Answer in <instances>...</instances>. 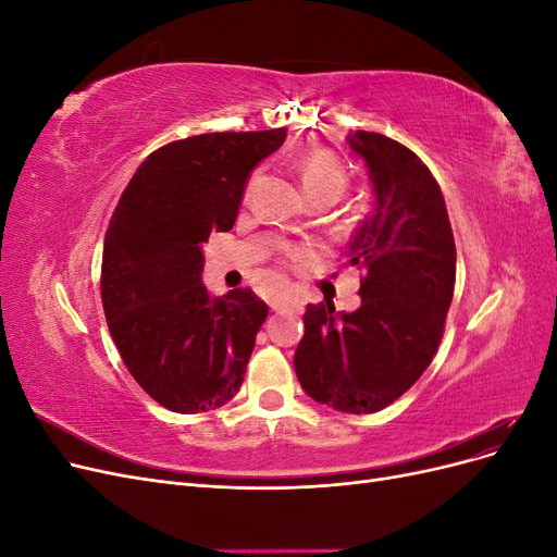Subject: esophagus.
Listing matches in <instances>:
<instances>
[{"instance_id": "esophagus-1", "label": "esophagus", "mask_w": 557, "mask_h": 557, "mask_svg": "<svg viewBox=\"0 0 557 557\" xmlns=\"http://www.w3.org/2000/svg\"><path fill=\"white\" fill-rule=\"evenodd\" d=\"M269 307H272V311H278V305H276V301H272V305H269Z\"/></svg>"}]
</instances>
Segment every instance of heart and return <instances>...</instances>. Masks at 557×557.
<instances>
[{
	"instance_id": "1",
	"label": "heart",
	"mask_w": 557,
	"mask_h": 557,
	"mask_svg": "<svg viewBox=\"0 0 557 557\" xmlns=\"http://www.w3.org/2000/svg\"><path fill=\"white\" fill-rule=\"evenodd\" d=\"M299 178L309 199L327 197L332 201L339 199L346 190V170L327 150H313L299 162ZM252 188V181L248 190Z\"/></svg>"
}]
</instances>
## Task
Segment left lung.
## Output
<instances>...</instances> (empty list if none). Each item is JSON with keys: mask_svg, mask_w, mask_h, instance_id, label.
Returning a JSON list of instances; mask_svg holds the SVG:
<instances>
[{"mask_svg": "<svg viewBox=\"0 0 557 557\" xmlns=\"http://www.w3.org/2000/svg\"><path fill=\"white\" fill-rule=\"evenodd\" d=\"M374 207L348 244L364 269L362 305H309L295 372L305 393L344 413H376L425 372L455 288V242L440 183L413 150L376 132L348 134Z\"/></svg>", "mask_w": 557, "mask_h": 557, "instance_id": "8db88e82", "label": "left lung"}]
</instances>
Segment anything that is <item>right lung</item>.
<instances>
[{
	"mask_svg": "<svg viewBox=\"0 0 557 557\" xmlns=\"http://www.w3.org/2000/svg\"><path fill=\"white\" fill-rule=\"evenodd\" d=\"M283 127L211 132L150 153L123 190L102 256V305L127 372L164 409L199 413L239 393L267 305L201 283L211 232L237 221L246 181Z\"/></svg>",
	"mask_w": 557,
	"mask_h": 557,
	"instance_id": "obj_1",
	"label": "right lung"
}]
</instances>
